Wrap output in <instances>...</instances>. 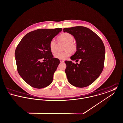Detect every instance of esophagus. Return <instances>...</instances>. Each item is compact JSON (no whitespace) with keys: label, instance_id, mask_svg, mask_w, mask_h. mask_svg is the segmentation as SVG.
<instances>
[{"label":"esophagus","instance_id":"1","mask_svg":"<svg viewBox=\"0 0 123 123\" xmlns=\"http://www.w3.org/2000/svg\"><path fill=\"white\" fill-rule=\"evenodd\" d=\"M60 63H63V62H64V61L63 60H61V59H60Z\"/></svg>","mask_w":123,"mask_h":123}]
</instances>
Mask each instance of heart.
I'll list each match as a JSON object with an SVG mask.
<instances>
[{
	"label": "heart",
	"mask_w": 123,
	"mask_h": 123,
	"mask_svg": "<svg viewBox=\"0 0 123 123\" xmlns=\"http://www.w3.org/2000/svg\"><path fill=\"white\" fill-rule=\"evenodd\" d=\"M58 40L66 43L64 52H57L54 54V57L57 59L65 60L68 58L71 54V51L74 52L76 50V45L73 42L74 37L68 33H64L58 37ZM49 47L52 52H55L57 50V44L56 41L53 39L49 43Z\"/></svg>",
	"instance_id": "b5f03b06"
}]
</instances>
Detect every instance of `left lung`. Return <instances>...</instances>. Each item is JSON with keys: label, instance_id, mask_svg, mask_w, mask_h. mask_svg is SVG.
<instances>
[{"label": "left lung", "instance_id": "1", "mask_svg": "<svg viewBox=\"0 0 123 123\" xmlns=\"http://www.w3.org/2000/svg\"><path fill=\"white\" fill-rule=\"evenodd\" d=\"M64 32L71 34L76 43V51L71 61H65V72L70 84L77 87H86L101 74L105 58V48L101 38L90 29L82 26L65 28ZM80 59V63L74 64Z\"/></svg>", "mask_w": 123, "mask_h": 123}]
</instances>
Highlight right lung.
<instances>
[{"instance_id":"right-lung-1","label":"right lung","mask_w":123,"mask_h":123,"mask_svg":"<svg viewBox=\"0 0 123 123\" xmlns=\"http://www.w3.org/2000/svg\"><path fill=\"white\" fill-rule=\"evenodd\" d=\"M62 30L37 29L26 34L17 46L15 55L18 73L32 87L43 88L52 82L60 61L53 57L49 43Z\"/></svg>"}]
</instances>
